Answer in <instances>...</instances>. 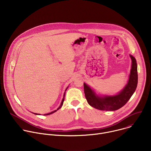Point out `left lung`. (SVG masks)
<instances>
[{
  "mask_svg": "<svg viewBox=\"0 0 151 151\" xmlns=\"http://www.w3.org/2000/svg\"><path fill=\"white\" fill-rule=\"evenodd\" d=\"M130 57L132 60V64L129 79L124 88L118 94L99 96L88 85L83 83L85 98L91 106L101 111H114L120 109L130 100L136 91L138 82L136 60L133 55H130Z\"/></svg>",
  "mask_w": 151,
  "mask_h": 151,
  "instance_id": "1",
  "label": "left lung"
}]
</instances>
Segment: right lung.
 Masks as SVG:
<instances>
[{
	"mask_svg": "<svg viewBox=\"0 0 151 151\" xmlns=\"http://www.w3.org/2000/svg\"><path fill=\"white\" fill-rule=\"evenodd\" d=\"M67 88H66V90H67ZM64 96H65V93H64V97H63V100H62V101H61V104H60V106H59V107H58V108L57 110H55V111H52V112H50V113H48V114H44V115H48L52 114H53V113L55 112H56L57 111H58L59 109H60L61 107V106H63V101H64ZM36 114V115H40V114Z\"/></svg>",
	"mask_w": 151,
	"mask_h": 151,
	"instance_id": "add662e5",
	"label": "right lung"
}]
</instances>
